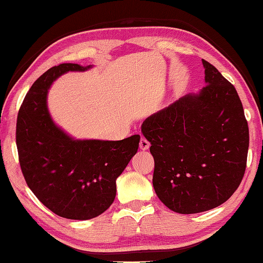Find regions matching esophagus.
Instances as JSON below:
<instances>
[{"label": "esophagus", "mask_w": 263, "mask_h": 263, "mask_svg": "<svg viewBox=\"0 0 263 263\" xmlns=\"http://www.w3.org/2000/svg\"><path fill=\"white\" fill-rule=\"evenodd\" d=\"M139 146H140V148H141L142 151H146V149L149 148L151 144H149V141H148L147 139H146L145 137H141L140 142H139Z\"/></svg>", "instance_id": "34e87169"}]
</instances>
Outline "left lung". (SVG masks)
<instances>
[{
  "mask_svg": "<svg viewBox=\"0 0 263 263\" xmlns=\"http://www.w3.org/2000/svg\"><path fill=\"white\" fill-rule=\"evenodd\" d=\"M202 61L206 86L141 125L154 158L155 193L168 209L183 215L228 201L247 163L248 124L238 92L215 66Z\"/></svg>",
  "mask_w": 263,
  "mask_h": 263,
  "instance_id": "8db88e82",
  "label": "left lung"
}]
</instances>
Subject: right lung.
Listing matches in <instances>:
<instances>
[{"label": "right lung", "mask_w": 263, "mask_h": 263, "mask_svg": "<svg viewBox=\"0 0 263 263\" xmlns=\"http://www.w3.org/2000/svg\"><path fill=\"white\" fill-rule=\"evenodd\" d=\"M91 66L60 64L37 79L17 116L16 144L22 173L39 201L55 215L87 220L116 197V180L139 147L140 136L123 140H77L58 127L46 105L48 88L60 75Z\"/></svg>", "instance_id": "1"}]
</instances>
